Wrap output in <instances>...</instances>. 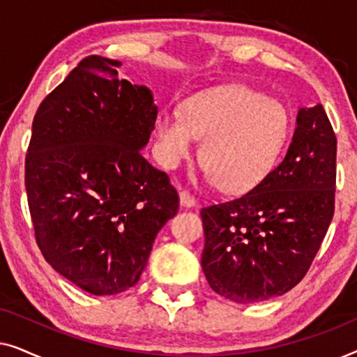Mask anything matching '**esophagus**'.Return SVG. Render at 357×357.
<instances>
[{"mask_svg":"<svg viewBox=\"0 0 357 357\" xmlns=\"http://www.w3.org/2000/svg\"><path fill=\"white\" fill-rule=\"evenodd\" d=\"M180 203H182V206L192 208L197 204V198H195L190 192H187V190H182V192H180Z\"/></svg>","mask_w":357,"mask_h":357,"instance_id":"obj_1","label":"esophagus"}]
</instances>
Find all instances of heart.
Here are the masks:
<instances>
[{
  "label": "heart",
  "mask_w": 357,
  "mask_h": 357,
  "mask_svg": "<svg viewBox=\"0 0 357 357\" xmlns=\"http://www.w3.org/2000/svg\"><path fill=\"white\" fill-rule=\"evenodd\" d=\"M155 153L167 169L195 153L204 138L206 180L229 193H247L275 169L289 136V114L280 100L245 86L198 92L182 110H162L155 119Z\"/></svg>",
  "instance_id": "1"
}]
</instances>
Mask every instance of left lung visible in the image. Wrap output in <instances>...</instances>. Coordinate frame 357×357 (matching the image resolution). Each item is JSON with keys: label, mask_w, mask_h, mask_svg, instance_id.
Wrapping results in <instances>:
<instances>
[{"label": "left lung", "mask_w": 357, "mask_h": 357, "mask_svg": "<svg viewBox=\"0 0 357 357\" xmlns=\"http://www.w3.org/2000/svg\"><path fill=\"white\" fill-rule=\"evenodd\" d=\"M284 159L242 197L202 208V268L238 304L292 289L314 261L335 213L336 136L321 104L299 110Z\"/></svg>", "instance_id": "left-lung-1"}]
</instances>
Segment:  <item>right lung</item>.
I'll list each match as a JSON object with an SVG mask.
<instances>
[{
  "label": "right lung",
  "mask_w": 357,
  "mask_h": 357,
  "mask_svg": "<svg viewBox=\"0 0 357 357\" xmlns=\"http://www.w3.org/2000/svg\"><path fill=\"white\" fill-rule=\"evenodd\" d=\"M120 65L97 55L77 63L37 109L26 155L37 245L94 296L135 286L178 211L169 175L139 153L158 119L153 94L120 79Z\"/></svg>",
  "instance_id": "obj_1"
}]
</instances>
